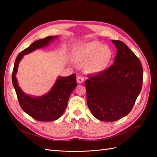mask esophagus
I'll list each match as a JSON object with an SVG mask.
<instances>
[{"instance_id":"obj_1","label":"esophagus","mask_w":157,"mask_h":157,"mask_svg":"<svg viewBox=\"0 0 157 157\" xmlns=\"http://www.w3.org/2000/svg\"><path fill=\"white\" fill-rule=\"evenodd\" d=\"M84 78H83V76L82 75H78L77 77V82L78 83V84H82V83L84 82Z\"/></svg>"}]
</instances>
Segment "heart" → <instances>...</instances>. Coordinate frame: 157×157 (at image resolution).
<instances>
[{
  "label": "heart",
  "instance_id": "b5f03b06",
  "mask_svg": "<svg viewBox=\"0 0 157 157\" xmlns=\"http://www.w3.org/2000/svg\"><path fill=\"white\" fill-rule=\"evenodd\" d=\"M73 56L77 61L87 63L86 69L92 74L105 71L113 59V52L107 45L97 41L90 42L77 46L73 51Z\"/></svg>",
  "mask_w": 157,
  "mask_h": 157
}]
</instances>
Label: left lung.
Segmentation results:
<instances>
[{
	"label": "left lung",
	"mask_w": 157,
	"mask_h": 157,
	"mask_svg": "<svg viewBox=\"0 0 157 157\" xmlns=\"http://www.w3.org/2000/svg\"><path fill=\"white\" fill-rule=\"evenodd\" d=\"M112 42L117 48L113 65L85 82L90 111L103 121H115L128 115L142 86L139 59L124 42Z\"/></svg>",
	"instance_id": "obj_1"
}]
</instances>
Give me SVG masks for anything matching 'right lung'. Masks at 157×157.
Returning a JSON list of instances; mask_svg holds the SVG:
<instances>
[{
    "mask_svg": "<svg viewBox=\"0 0 157 157\" xmlns=\"http://www.w3.org/2000/svg\"><path fill=\"white\" fill-rule=\"evenodd\" d=\"M58 37V36H51L33 42L17 56L13 70L12 82L19 105L23 111L37 121H52L61 117L67 106L70 95L77 86L76 75L58 77L48 93L41 96H32L25 94L19 87L16 74L23 56L36 49L45 47Z\"/></svg>",
    "mask_w": 157,
    "mask_h": 157,
    "instance_id": "right-lung-1",
    "label": "right lung"
}]
</instances>
